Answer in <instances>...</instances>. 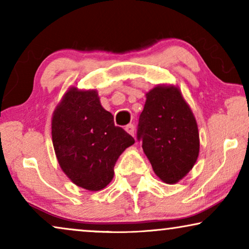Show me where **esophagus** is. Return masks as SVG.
<instances>
[{"instance_id": "34e87169", "label": "esophagus", "mask_w": 249, "mask_h": 249, "mask_svg": "<svg viewBox=\"0 0 249 249\" xmlns=\"http://www.w3.org/2000/svg\"><path fill=\"white\" fill-rule=\"evenodd\" d=\"M124 129H125V131H127L129 135L134 136V134H135V125H134V124H129L125 125V128H124Z\"/></svg>"}]
</instances>
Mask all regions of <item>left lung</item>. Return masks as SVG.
Instances as JSON below:
<instances>
[{
  "mask_svg": "<svg viewBox=\"0 0 249 249\" xmlns=\"http://www.w3.org/2000/svg\"><path fill=\"white\" fill-rule=\"evenodd\" d=\"M137 139L162 181L178 182L193 169L199 153L198 128L178 87L159 85L146 94Z\"/></svg>",
  "mask_w": 249,
  "mask_h": 249,
  "instance_id": "left-lung-1",
  "label": "left lung"
}]
</instances>
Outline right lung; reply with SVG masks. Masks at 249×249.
<instances>
[{"mask_svg": "<svg viewBox=\"0 0 249 249\" xmlns=\"http://www.w3.org/2000/svg\"><path fill=\"white\" fill-rule=\"evenodd\" d=\"M52 141L57 162L71 181L98 192L114 176V165L135 139L114 124L95 89L71 87L52 117Z\"/></svg>", "mask_w": 249, "mask_h": 249, "instance_id": "right-lung-1", "label": "right lung"}]
</instances>
